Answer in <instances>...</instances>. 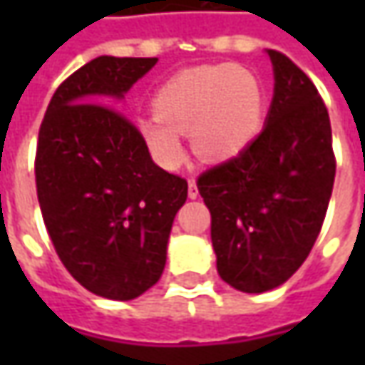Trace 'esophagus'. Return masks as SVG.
Here are the masks:
<instances>
[{"label":"esophagus","mask_w":365,"mask_h":365,"mask_svg":"<svg viewBox=\"0 0 365 365\" xmlns=\"http://www.w3.org/2000/svg\"><path fill=\"white\" fill-rule=\"evenodd\" d=\"M199 197V189H197V182H195V178H190L189 180V199H197Z\"/></svg>","instance_id":"obj_1"}]
</instances>
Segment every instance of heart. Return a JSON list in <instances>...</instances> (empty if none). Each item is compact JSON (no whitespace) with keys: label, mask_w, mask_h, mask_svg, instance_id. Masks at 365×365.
<instances>
[{"label":"heart","mask_w":365,"mask_h":365,"mask_svg":"<svg viewBox=\"0 0 365 365\" xmlns=\"http://www.w3.org/2000/svg\"><path fill=\"white\" fill-rule=\"evenodd\" d=\"M154 113L140 121V133L160 166L176 168L182 162L180 135L187 133L201 160L227 162L258 140L266 95L256 73L245 66H195L156 91Z\"/></svg>","instance_id":"1"}]
</instances>
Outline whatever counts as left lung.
<instances>
[{"instance_id": "left-lung-1", "label": "left lung", "mask_w": 365, "mask_h": 365, "mask_svg": "<svg viewBox=\"0 0 365 365\" xmlns=\"http://www.w3.org/2000/svg\"><path fill=\"white\" fill-rule=\"evenodd\" d=\"M274 97L266 125L242 156L199 176L211 211L219 276L242 292L284 284L307 259L335 180L327 107L288 56L268 50Z\"/></svg>"}]
</instances>
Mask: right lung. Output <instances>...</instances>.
<instances>
[{"mask_svg": "<svg viewBox=\"0 0 365 365\" xmlns=\"http://www.w3.org/2000/svg\"><path fill=\"white\" fill-rule=\"evenodd\" d=\"M158 58L99 56L64 81L38 133L36 190L64 268L93 294L132 301L160 280L185 178L156 166L118 109Z\"/></svg>", "mask_w": 365, "mask_h": 365, "instance_id": "add662e5", "label": "right lung"}]
</instances>
